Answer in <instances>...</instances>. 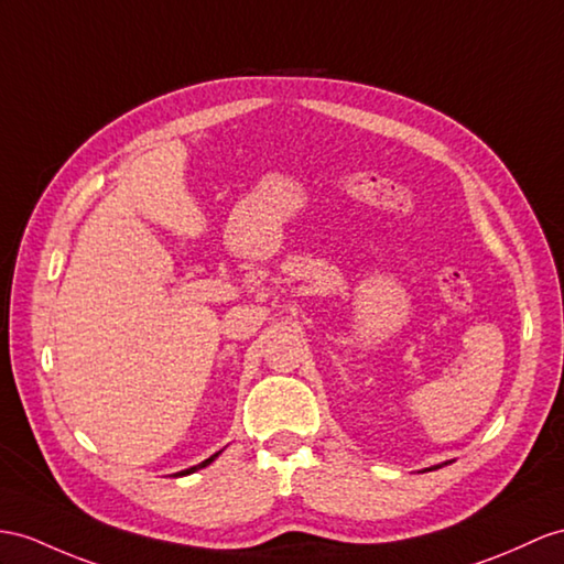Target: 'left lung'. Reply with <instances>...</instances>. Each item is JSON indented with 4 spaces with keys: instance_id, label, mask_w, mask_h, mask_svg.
I'll return each mask as SVG.
<instances>
[{
    "instance_id": "obj_1",
    "label": "left lung",
    "mask_w": 564,
    "mask_h": 564,
    "mask_svg": "<svg viewBox=\"0 0 564 564\" xmlns=\"http://www.w3.org/2000/svg\"><path fill=\"white\" fill-rule=\"evenodd\" d=\"M447 464V462H445ZM435 469H441V464H437V466H431V469H423V471H435Z\"/></svg>"
}]
</instances>
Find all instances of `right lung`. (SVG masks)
<instances>
[{
	"mask_svg": "<svg viewBox=\"0 0 564 564\" xmlns=\"http://www.w3.org/2000/svg\"><path fill=\"white\" fill-rule=\"evenodd\" d=\"M219 455H223V449H219V452H215V455L213 457H208V459H205V462H200V464H196V466H191V469H184V471H178V474H174V476H188V474H194V471H198V469H205V466H208V464H213Z\"/></svg>",
	"mask_w": 564,
	"mask_h": 564,
	"instance_id": "obj_1",
	"label": "right lung"
}]
</instances>
